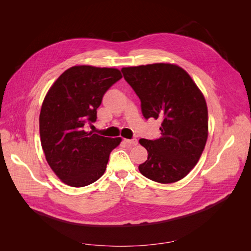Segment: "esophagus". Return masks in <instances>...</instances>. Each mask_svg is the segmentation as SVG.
<instances>
[{
    "instance_id": "esophagus-1",
    "label": "esophagus",
    "mask_w": 251,
    "mask_h": 251,
    "mask_svg": "<svg viewBox=\"0 0 251 251\" xmlns=\"http://www.w3.org/2000/svg\"><path fill=\"white\" fill-rule=\"evenodd\" d=\"M124 142H126V144H132V146H136L138 143V140L136 138H132V139H124Z\"/></svg>"
}]
</instances>
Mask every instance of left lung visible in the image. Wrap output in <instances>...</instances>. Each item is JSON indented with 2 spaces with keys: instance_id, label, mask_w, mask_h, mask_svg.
Returning a JSON list of instances; mask_svg holds the SVG:
<instances>
[{
  "instance_id": "1",
  "label": "left lung",
  "mask_w": 251,
  "mask_h": 251,
  "mask_svg": "<svg viewBox=\"0 0 251 251\" xmlns=\"http://www.w3.org/2000/svg\"><path fill=\"white\" fill-rule=\"evenodd\" d=\"M121 72L141 101L146 119L161 120V137L140 139L148 160L139 171L159 183L184 178L198 162L208 135L205 98L192 77L172 64L123 68Z\"/></svg>"
}]
</instances>
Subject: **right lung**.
Wrapping results in <instances>:
<instances>
[{"label": "right lung", "instance_id": "obj_1", "mask_svg": "<svg viewBox=\"0 0 251 251\" xmlns=\"http://www.w3.org/2000/svg\"><path fill=\"white\" fill-rule=\"evenodd\" d=\"M123 75L114 68L75 66L66 70L45 97L40 114L42 148L64 183L82 187L100 179L121 138L87 131L95 123L104 93Z\"/></svg>", "mask_w": 251, "mask_h": 251}]
</instances>
